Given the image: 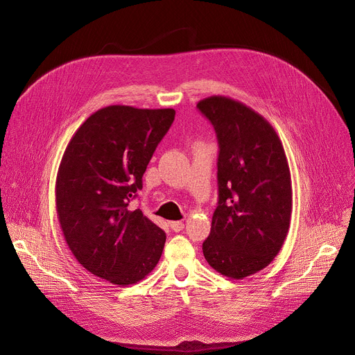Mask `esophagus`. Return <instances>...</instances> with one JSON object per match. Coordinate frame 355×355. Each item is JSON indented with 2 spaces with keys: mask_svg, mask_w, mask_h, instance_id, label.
<instances>
[{
  "mask_svg": "<svg viewBox=\"0 0 355 355\" xmlns=\"http://www.w3.org/2000/svg\"><path fill=\"white\" fill-rule=\"evenodd\" d=\"M184 222H170V227L174 230V232H181L184 229Z\"/></svg>",
  "mask_w": 355,
  "mask_h": 355,
  "instance_id": "esophagus-1",
  "label": "esophagus"
}]
</instances>
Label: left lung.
<instances>
[{"label":"left lung","instance_id":"obj_1","mask_svg":"<svg viewBox=\"0 0 355 355\" xmlns=\"http://www.w3.org/2000/svg\"><path fill=\"white\" fill-rule=\"evenodd\" d=\"M196 108L214 125L219 144L218 207L205 260L219 274L243 279L266 268L286 239L292 182L284 146L260 114L229 96Z\"/></svg>","mask_w":355,"mask_h":355}]
</instances>
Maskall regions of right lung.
<instances>
[{"label":"right lung","mask_w":355,"mask_h":355,"mask_svg":"<svg viewBox=\"0 0 355 355\" xmlns=\"http://www.w3.org/2000/svg\"><path fill=\"white\" fill-rule=\"evenodd\" d=\"M175 111L110 105L74 133L56 180V211L66 243L91 274L132 285L157 266L166 233L129 202Z\"/></svg>","instance_id":"1"}]
</instances>
